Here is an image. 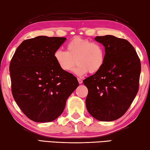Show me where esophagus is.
<instances>
[{"mask_svg":"<svg viewBox=\"0 0 150 150\" xmlns=\"http://www.w3.org/2000/svg\"><path fill=\"white\" fill-rule=\"evenodd\" d=\"M77 80H78V82H79V84H81L83 83V80L81 79H80V78H77Z\"/></svg>","mask_w":150,"mask_h":150,"instance_id":"1","label":"esophagus"}]
</instances>
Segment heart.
<instances>
[{
    "instance_id": "heart-1",
    "label": "heart",
    "mask_w": 150,
    "mask_h": 150,
    "mask_svg": "<svg viewBox=\"0 0 150 150\" xmlns=\"http://www.w3.org/2000/svg\"><path fill=\"white\" fill-rule=\"evenodd\" d=\"M66 49L67 51L58 49L54 53L57 64L65 72L72 69L75 61L77 65L73 71L78 76L98 72L105 63V49L97 42L75 37L67 44Z\"/></svg>"
}]
</instances>
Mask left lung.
<instances>
[{
  "mask_svg": "<svg viewBox=\"0 0 150 150\" xmlns=\"http://www.w3.org/2000/svg\"><path fill=\"white\" fill-rule=\"evenodd\" d=\"M105 47V60L100 71L83 81L87 87L88 112L101 122H111L124 115L138 92L141 63L127 40L113 35L97 36Z\"/></svg>",
  "mask_w": 150,
  "mask_h": 150,
  "instance_id": "8db88e82",
  "label": "left lung"
}]
</instances>
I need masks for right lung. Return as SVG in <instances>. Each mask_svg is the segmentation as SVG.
I'll use <instances>...</instances> for the list:
<instances>
[{
    "instance_id": "add662e5",
    "label": "right lung",
    "mask_w": 150,
    "mask_h": 150,
    "mask_svg": "<svg viewBox=\"0 0 150 150\" xmlns=\"http://www.w3.org/2000/svg\"><path fill=\"white\" fill-rule=\"evenodd\" d=\"M67 39L39 36L24 41L11 59V89L24 114L35 122H50L65 109L79 83L61 70L54 53Z\"/></svg>"
}]
</instances>
